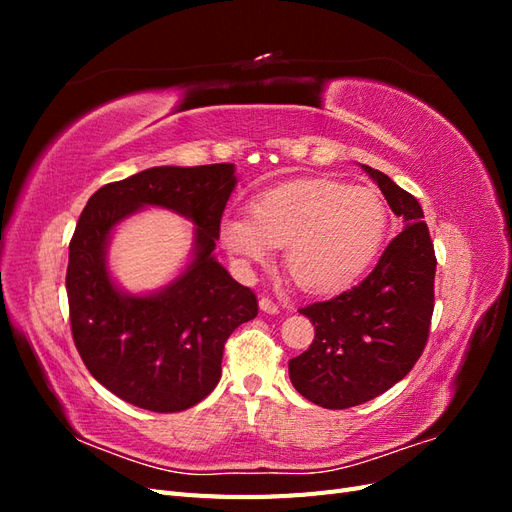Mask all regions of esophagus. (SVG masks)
Returning a JSON list of instances; mask_svg holds the SVG:
<instances>
[{
	"mask_svg": "<svg viewBox=\"0 0 512 512\" xmlns=\"http://www.w3.org/2000/svg\"><path fill=\"white\" fill-rule=\"evenodd\" d=\"M258 305H260V309L262 312H267V314H277L280 312V305H277L273 299H269V297H262L260 301H258Z\"/></svg>",
	"mask_w": 512,
	"mask_h": 512,
	"instance_id": "1",
	"label": "esophagus"
}]
</instances>
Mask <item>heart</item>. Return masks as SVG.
Listing matches in <instances>:
<instances>
[{
  "label": "heart",
  "mask_w": 512,
  "mask_h": 512,
  "mask_svg": "<svg viewBox=\"0 0 512 512\" xmlns=\"http://www.w3.org/2000/svg\"><path fill=\"white\" fill-rule=\"evenodd\" d=\"M386 232L389 211L374 190L309 179L258 196L250 218L226 215L220 241L245 265H269L275 247H286L294 284L307 292H335L374 265Z\"/></svg>",
  "instance_id": "heart-1"
}]
</instances>
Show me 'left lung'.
<instances>
[{"mask_svg": "<svg viewBox=\"0 0 512 512\" xmlns=\"http://www.w3.org/2000/svg\"><path fill=\"white\" fill-rule=\"evenodd\" d=\"M365 170L406 226L361 284L299 309L316 335L290 359V382L329 410L365 404L404 378L421 359L433 314L438 260L423 209L391 177L371 166Z\"/></svg>", "mask_w": 512, "mask_h": 512, "instance_id": "1", "label": "left lung"}]
</instances>
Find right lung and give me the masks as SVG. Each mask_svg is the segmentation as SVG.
I'll return each mask as SVG.
<instances>
[{
	"label": "right lung",
	"mask_w": 512,
	"mask_h": 512,
	"mask_svg": "<svg viewBox=\"0 0 512 512\" xmlns=\"http://www.w3.org/2000/svg\"><path fill=\"white\" fill-rule=\"evenodd\" d=\"M235 166H156L106 183L89 198L70 241V327L89 374L132 406L181 412L220 382L224 344L256 318L254 290L213 258ZM145 204L177 210L197 226L191 267L162 293L123 295L105 271L110 230Z\"/></svg>",
	"instance_id": "add662e5"
}]
</instances>
